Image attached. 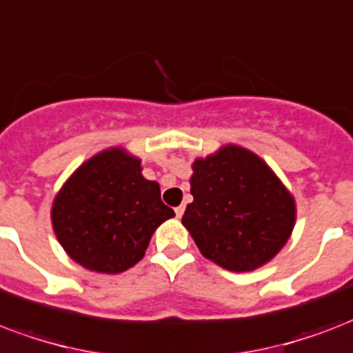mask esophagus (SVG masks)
<instances>
[{"instance_id":"1","label":"esophagus","mask_w":353,"mask_h":353,"mask_svg":"<svg viewBox=\"0 0 353 353\" xmlns=\"http://www.w3.org/2000/svg\"><path fill=\"white\" fill-rule=\"evenodd\" d=\"M184 210H186V206L184 205H180L174 208V214H176V217H182V214H184Z\"/></svg>"}]
</instances>
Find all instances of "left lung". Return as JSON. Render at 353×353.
<instances>
[{
    "label": "left lung",
    "instance_id": "8db88e82",
    "mask_svg": "<svg viewBox=\"0 0 353 353\" xmlns=\"http://www.w3.org/2000/svg\"><path fill=\"white\" fill-rule=\"evenodd\" d=\"M182 223L199 251L230 272L272 261L296 221L294 197L264 161L236 145L193 163Z\"/></svg>",
    "mask_w": 353,
    "mask_h": 353
}]
</instances>
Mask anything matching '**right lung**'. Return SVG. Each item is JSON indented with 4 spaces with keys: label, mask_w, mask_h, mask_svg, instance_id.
Listing matches in <instances>:
<instances>
[{
    "label": "right lung",
    "mask_w": 353,
    "mask_h": 353,
    "mask_svg": "<svg viewBox=\"0 0 353 353\" xmlns=\"http://www.w3.org/2000/svg\"><path fill=\"white\" fill-rule=\"evenodd\" d=\"M173 216L158 182L143 179L139 158L123 148L87 160L52 206V225L63 249L100 274H121L137 264L152 232Z\"/></svg>",
    "instance_id": "add662e5"
}]
</instances>
